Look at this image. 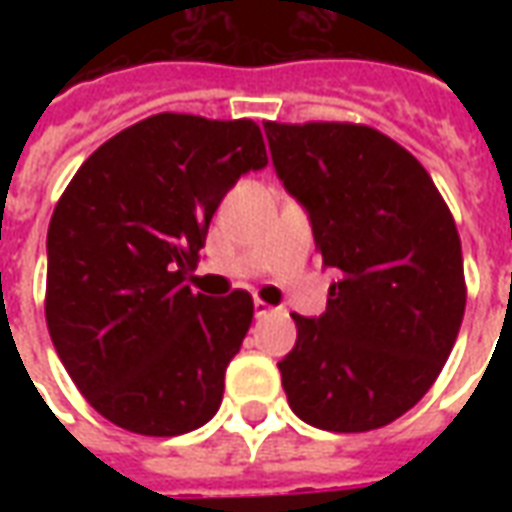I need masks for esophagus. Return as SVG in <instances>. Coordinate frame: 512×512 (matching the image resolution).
I'll return each instance as SVG.
<instances>
[{
	"label": "esophagus",
	"instance_id": "1",
	"mask_svg": "<svg viewBox=\"0 0 512 512\" xmlns=\"http://www.w3.org/2000/svg\"><path fill=\"white\" fill-rule=\"evenodd\" d=\"M271 310H274V307H271V304H266V301H255V318H266Z\"/></svg>",
	"mask_w": 512,
	"mask_h": 512
}]
</instances>
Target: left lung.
<instances>
[{"instance_id":"1","label":"left lung","mask_w":512,"mask_h":512,"mask_svg":"<svg viewBox=\"0 0 512 512\" xmlns=\"http://www.w3.org/2000/svg\"><path fill=\"white\" fill-rule=\"evenodd\" d=\"M277 178L307 211L326 312H293L282 362L293 414L334 433L384 428L417 406L450 356L466 307L461 238L417 158L370 126L263 123Z\"/></svg>"}]
</instances>
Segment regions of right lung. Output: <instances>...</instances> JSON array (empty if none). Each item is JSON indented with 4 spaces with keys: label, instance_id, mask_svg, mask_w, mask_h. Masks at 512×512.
I'll return each mask as SVG.
<instances>
[{
    "label": "right lung",
    "instance_id": "add662e5",
    "mask_svg": "<svg viewBox=\"0 0 512 512\" xmlns=\"http://www.w3.org/2000/svg\"><path fill=\"white\" fill-rule=\"evenodd\" d=\"M268 164L252 120L153 115L73 175L49 224L46 323L87 403L142 436H180L222 406L252 296L183 282L235 180Z\"/></svg>",
    "mask_w": 512,
    "mask_h": 512
}]
</instances>
